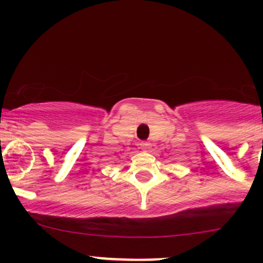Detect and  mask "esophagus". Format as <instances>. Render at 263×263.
Masks as SVG:
<instances>
[{
    "mask_svg": "<svg viewBox=\"0 0 263 263\" xmlns=\"http://www.w3.org/2000/svg\"><path fill=\"white\" fill-rule=\"evenodd\" d=\"M141 147L144 148L145 151H147L148 148L151 147V144H150V142H147V141H142V142H141Z\"/></svg>",
    "mask_w": 263,
    "mask_h": 263,
    "instance_id": "1",
    "label": "esophagus"
}]
</instances>
